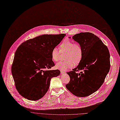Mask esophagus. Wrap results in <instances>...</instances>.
Segmentation results:
<instances>
[{"label": "esophagus", "mask_w": 120, "mask_h": 120, "mask_svg": "<svg viewBox=\"0 0 120 120\" xmlns=\"http://www.w3.org/2000/svg\"><path fill=\"white\" fill-rule=\"evenodd\" d=\"M60 72H61V74H64V73H65V71H63V70H61V71H60Z\"/></svg>", "instance_id": "1"}]
</instances>
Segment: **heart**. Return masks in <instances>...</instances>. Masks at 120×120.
I'll return each instance as SVG.
<instances>
[{
    "label": "heart",
    "instance_id": "obj_1",
    "mask_svg": "<svg viewBox=\"0 0 120 120\" xmlns=\"http://www.w3.org/2000/svg\"><path fill=\"white\" fill-rule=\"evenodd\" d=\"M59 49L54 48L51 51V57L55 62H58L60 60L61 53L66 52L64 61L58 63L56 67V68L63 71H65L72 68L76 64L81 61L82 56V49L81 45L74 43L69 39H65L59 45Z\"/></svg>",
    "mask_w": 120,
    "mask_h": 120
}]
</instances>
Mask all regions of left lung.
Here are the masks:
<instances>
[{
    "label": "left lung",
    "instance_id": "8db88e82",
    "mask_svg": "<svg viewBox=\"0 0 120 120\" xmlns=\"http://www.w3.org/2000/svg\"><path fill=\"white\" fill-rule=\"evenodd\" d=\"M81 45L82 56L78 65L67 72L70 81L65 85L72 94L87 97L103 84L110 68L108 49L99 38L90 32H81L72 37Z\"/></svg>",
    "mask_w": 120,
    "mask_h": 120
}]
</instances>
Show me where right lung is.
<instances>
[{
	"label": "right lung",
	"instance_id": "right-lung-1",
	"mask_svg": "<svg viewBox=\"0 0 120 120\" xmlns=\"http://www.w3.org/2000/svg\"><path fill=\"white\" fill-rule=\"evenodd\" d=\"M65 34H45L23 42L17 49L11 67L15 88L30 100L41 98L47 92L52 78L59 70H49L55 65L51 51L62 41Z\"/></svg>",
	"mask_w": 120,
	"mask_h": 120
}]
</instances>
